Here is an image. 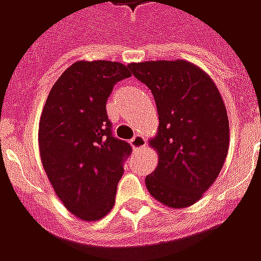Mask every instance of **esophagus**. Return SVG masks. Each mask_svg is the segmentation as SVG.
<instances>
[{"instance_id": "esophagus-1", "label": "esophagus", "mask_w": 261, "mask_h": 261, "mask_svg": "<svg viewBox=\"0 0 261 261\" xmlns=\"http://www.w3.org/2000/svg\"><path fill=\"white\" fill-rule=\"evenodd\" d=\"M145 144H147V141L142 136H136L130 141V145L133 149H141V148L145 147Z\"/></svg>"}]
</instances>
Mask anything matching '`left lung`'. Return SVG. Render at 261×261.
Listing matches in <instances>:
<instances>
[{"mask_svg": "<svg viewBox=\"0 0 261 261\" xmlns=\"http://www.w3.org/2000/svg\"><path fill=\"white\" fill-rule=\"evenodd\" d=\"M151 89L159 116L149 145L158 166L145 179L149 194L169 208H186L211 187L229 149L224 99L210 75L186 60L128 64Z\"/></svg>", "mask_w": 261, "mask_h": 261, "instance_id": "8db88e82", "label": "left lung"}]
</instances>
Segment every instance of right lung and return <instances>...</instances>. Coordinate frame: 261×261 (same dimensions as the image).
<instances>
[{
  "label": "right lung",
  "mask_w": 261,
  "mask_h": 261,
  "mask_svg": "<svg viewBox=\"0 0 261 261\" xmlns=\"http://www.w3.org/2000/svg\"><path fill=\"white\" fill-rule=\"evenodd\" d=\"M131 76L117 61L71 64L50 89L39 121V152L56 196L82 221H99L114 205L131 147L112 136L106 102Z\"/></svg>",
  "instance_id": "right-lung-1"
}]
</instances>
